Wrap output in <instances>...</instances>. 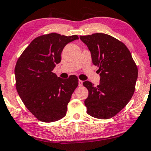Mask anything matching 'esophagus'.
<instances>
[{
  "mask_svg": "<svg viewBox=\"0 0 151 151\" xmlns=\"http://www.w3.org/2000/svg\"><path fill=\"white\" fill-rule=\"evenodd\" d=\"M83 81H81V80H79V81H78V85L80 87H81L82 85H83Z\"/></svg>",
  "mask_w": 151,
  "mask_h": 151,
  "instance_id": "obj_1",
  "label": "esophagus"
}]
</instances>
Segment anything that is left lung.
I'll list each match as a JSON object with an SVG mask.
<instances>
[{
	"label": "left lung",
	"mask_w": 151,
	"mask_h": 151,
	"mask_svg": "<svg viewBox=\"0 0 151 151\" xmlns=\"http://www.w3.org/2000/svg\"><path fill=\"white\" fill-rule=\"evenodd\" d=\"M80 38L90 51L101 77L96 87L89 81L83 83L89 92L85 100L87 113L96 118H111L132 97L138 68L125 45L113 36L96 33Z\"/></svg>",
	"instance_id": "8db88e82"
}]
</instances>
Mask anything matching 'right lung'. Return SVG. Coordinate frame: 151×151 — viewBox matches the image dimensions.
I'll use <instances>...</instances> for the list:
<instances>
[{"label":"right lung","instance_id":"1","mask_svg":"<svg viewBox=\"0 0 151 151\" xmlns=\"http://www.w3.org/2000/svg\"><path fill=\"white\" fill-rule=\"evenodd\" d=\"M76 35L52 33L37 37L19 57L14 68L16 88L25 106L40 121L52 122L66 114L67 105L78 85L77 76L57 77L52 70L61 54Z\"/></svg>","mask_w":151,"mask_h":151}]
</instances>
